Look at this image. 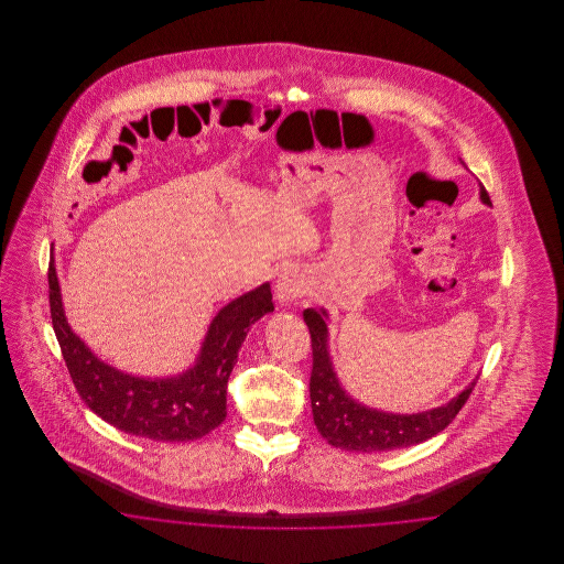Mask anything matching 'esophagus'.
<instances>
[{"instance_id": "esophagus-1", "label": "esophagus", "mask_w": 564, "mask_h": 564, "mask_svg": "<svg viewBox=\"0 0 564 564\" xmlns=\"http://www.w3.org/2000/svg\"><path fill=\"white\" fill-rule=\"evenodd\" d=\"M306 290H308V283H306L304 274L294 269L285 270L283 274H279L276 285H274L276 300L283 302V304H292L297 297L306 294Z\"/></svg>"}]
</instances>
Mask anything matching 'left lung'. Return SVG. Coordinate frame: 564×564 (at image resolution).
Returning a JSON list of instances; mask_svg holds the SVG:
<instances>
[{
  "instance_id": "1",
  "label": "left lung",
  "mask_w": 564,
  "mask_h": 564,
  "mask_svg": "<svg viewBox=\"0 0 564 564\" xmlns=\"http://www.w3.org/2000/svg\"><path fill=\"white\" fill-rule=\"evenodd\" d=\"M480 198L484 205H490L484 188H480ZM327 319L329 315L325 308L304 311V322L308 325L313 345L311 405L317 430L327 440V444L340 451L382 453L421 444L453 423L476 387L478 378L471 380L451 402L414 414L387 412L357 402L343 387L334 370Z\"/></svg>"
}]
</instances>
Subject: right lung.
Wrapping results in <instances>:
<instances>
[{"instance_id":"right-lung-1","label":"right lung","mask_w":564,"mask_h":564,"mask_svg":"<svg viewBox=\"0 0 564 564\" xmlns=\"http://www.w3.org/2000/svg\"><path fill=\"white\" fill-rule=\"evenodd\" d=\"M54 334L86 405L116 430L154 442H189L226 419L228 378L251 325L274 311L270 283L228 302L209 323L198 357L180 375L122 372L97 357L65 317L54 258L48 267Z\"/></svg>"}]
</instances>
